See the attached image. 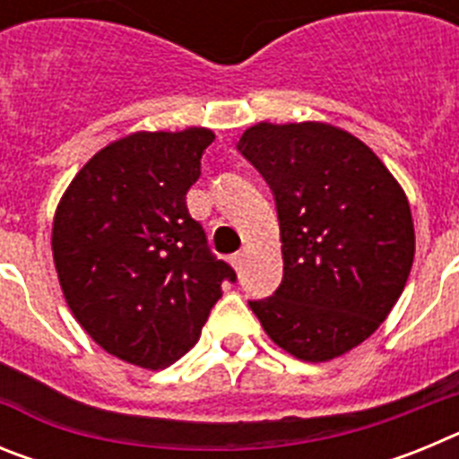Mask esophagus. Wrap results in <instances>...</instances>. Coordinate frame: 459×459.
<instances>
[{
    "label": "esophagus",
    "mask_w": 459,
    "mask_h": 459,
    "mask_svg": "<svg viewBox=\"0 0 459 459\" xmlns=\"http://www.w3.org/2000/svg\"><path fill=\"white\" fill-rule=\"evenodd\" d=\"M243 259H246V250H238V253H234L232 257H230V264H232L237 271H241Z\"/></svg>",
    "instance_id": "34e87169"
}]
</instances>
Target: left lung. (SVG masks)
I'll return each instance as SVG.
<instances>
[{"mask_svg": "<svg viewBox=\"0 0 459 459\" xmlns=\"http://www.w3.org/2000/svg\"><path fill=\"white\" fill-rule=\"evenodd\" d=\"M238 152L273 190L282 282L248 301L266 335L310 363L375 333L413 264L411 209L368 144L322 121L250 126Z\"/></svg>", "mask_w": 459, "mask_h": 459, "instance_id": "8db88e82", "label": "left lung"}]
</instances>
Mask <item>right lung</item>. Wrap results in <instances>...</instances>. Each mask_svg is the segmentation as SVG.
Here are the masks:
<instances>
[{
	"mask_svg": "<svg viewBox=\"0 0 459 459\" xmlns=\"http://www.w3.org/2000/svg\"><path fill=\"white\" fill-rule=\"evenodd\" d=\"M209 128L133 133L75 174L52 222L64 299L108 354L163 370L197 342L222 282L237 273L209 250L186 206Z\"/></svg>",
	"mask_w": 459,
	"mask_h": 459,
	"instance_id": "obj_1",
	"label": "right lung"
}]
</instances>
